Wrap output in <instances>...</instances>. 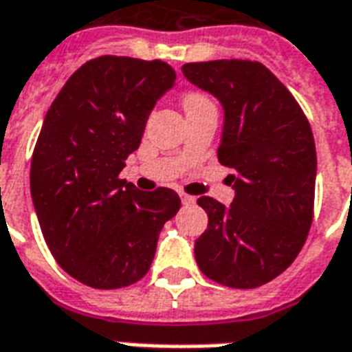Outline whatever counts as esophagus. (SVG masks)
<instances>
[{
	"instance_id": "esophagus-1",
	"label": "esophagus",
	"mask_w": 352,
	"mask_h": 352,
	"mask_svg": "<svg viewBox=\"0 0 352 352\" xmlns=\"http://www.w3.org/2000/svg\"><path fill=\"white\" fill-rule=\"evenodd\" d=\"M181 201H183V206H194V204H196V198L190 196V194H184V192H181Z\"/></svg>"
}]
</instances>
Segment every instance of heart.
<instances>
[{"instance_id":"obj_1","label":"heart","mask_w":352,"mask_h":352,"mask_svg":"<svg viewBox=\"0 0 352 352\" xmlns=\"http://www.w3.org/2000/svg\"><path fill=\"white\" fill-rule=\"evenodd\" d=\"M209 103H211V100L201 92H186L183 98V105L186 111L194 107H201V105H209Z\"/></svg>"}]
</instances>
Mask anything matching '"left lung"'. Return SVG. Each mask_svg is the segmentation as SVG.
Returning a JSON list of instances; mask_svg holds the SVG:
<instances>
[{"label": "left lung", "mask_w": 352, "mask_h": 352, "mask_svg": "<svg viewBox=\"0 0 352 352\" xmlns=\"http://www.w3.org/2000/svg\"><path fill=\"white\" fill-rule=\"evenodd\" d=\"M183 75L222 103L217 154L234 169L236 190L228 207L198 199L209 224L194 243L196 262L224 287H262L294 262L313 222L317 151L309 120L260 62H194Z\"/></svg>", "instance_id": "obj_1"}]
</instances>
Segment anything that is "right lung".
Listing matches in <instances>:
<instances>
[{"label": "right lung", "instance_id": "add662e5", "mask_svg": "<svg viewBox=\"0 0 352 352\" xmlns=\"http://www.w3.org/2000/svg\"><path fill=\"white\" fill-rule=\"evenodd\" d=\"M175 82L162 60L100 56L67 79L45 116L30 169L43 237L60 267L100 290L130 287L153 264L181 199L120 179L146 118Z\"/></svg>", "mask_w": 352, "mask_h": 352}]
</instances>
